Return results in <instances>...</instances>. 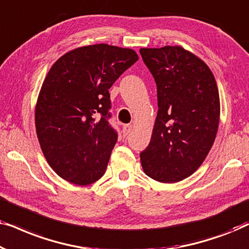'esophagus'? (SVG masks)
Here are the masks:
<instances>
[{"mask_svg":"<svg viewBox=\"0 0 249 249\" xmlns=\"http://www.w3.org/2000/svg\"><path fill=\"white\" fill-rule=\"evenodd\" d=\"M131 129H132L131 124H124V128H122V131H124V136H128L129 134H130Z\"/></svg>","mask_w":249,"mask_h":249,"instance_id":"obj_1","label":"esophagus"}]
</instances>
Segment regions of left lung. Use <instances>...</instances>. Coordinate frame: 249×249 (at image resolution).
<instances>
[{"mask_svg":"<svg viewBox=\"0 0 249 249\" xmlns=\"http://www.w3.org/2000/svg\"><path fill=\"white\" fill-rule=\"evenodd\" d=\"M158 89L151 142L141 153L144 172L172 183L192 176L206 159L220 120L215 78L207 64L180 46L141 49Z\"/></svg>","mask_w":249,"mask_h":249,"instance_id":"left-lung-1","label":"left lung"}]
</instances>
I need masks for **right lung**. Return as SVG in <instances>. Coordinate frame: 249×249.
I'll return each mask as SVG.
<instances>
[{
  "label": "right lung",
  "mask_w": 249,
  "mask_h": 249,
  "mask_svg": "<svg viewBox=\"0 0 249 249\" xmlns=\"http://www.w3.org/2000/svg\"><path fill=\"white\" fill-rule=\"evenodd\" d=\"M137 60L134 50L96 44L70 51L50 69L35 124L43 154L62 179L86 186L105 173L118 141L108 89Z\"/></svg>",
  "instance_id": "1"
}]
</instances>
